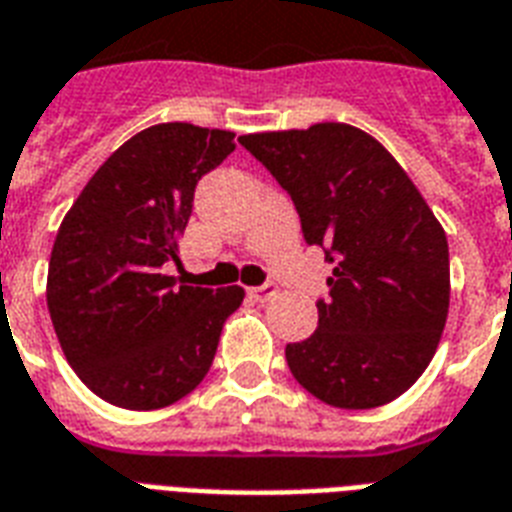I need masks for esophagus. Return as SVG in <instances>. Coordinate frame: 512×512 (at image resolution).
I'll return each mask as SVG.
<instances>
[{
	"label": "esophagus",
	"instance_id": "34e87169",
	"mask_svg": "<svg viewBox=\"0 0 512 512\" xmlns=\"http://www.w3.org/2000/svg\"><path fill=\"white\" fill-rule=\"evenodd\" d=\"M249 295L257 298V301H268V298H274L276 295V285L274 282H266V285L260 287H249Z\"/></svg>",
	"mask_w": 512,
	"mask_h": 512
}]
</instances>
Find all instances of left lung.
<instances>
[{
	"mask_svg": "<svg viewBox=\"0 0 512 512\" xmlns=\"http://www.w3.org/2000/svg\"><path fill=\"white\" fill-rule=\"evenodd\" d=\"M238 143L293 200L333 266L317 331L285 347L290 372L331 407L372 410L418 380L448 320L445 230L388 149L350 124L257 132Z\"/></svg>",
	"mask_w": 512,
	"mask_h": 512,
	"instance_id": "8db88e82",
	"label": "left lung"
}]
</instances>
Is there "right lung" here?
Listing matches in <instances>:
<instances>
[{"mask_svg": "<svg viewBox=\"0 0 512 512\" xmlns=\"http://www.w3.org/2000/svg\"><path fill=\"white\" fill-rule=\"evenodd\" d=\"M233 132L154 124L113 151L67 211L48 263V312L86 388L124 410H160L211 369L241 287L176 285V241L198 181Z\"/></svg>", "mask_w": 512, "mask_h": 512, "instance_id": "right-lung-1", "label": "right lung"}]
</instances>
